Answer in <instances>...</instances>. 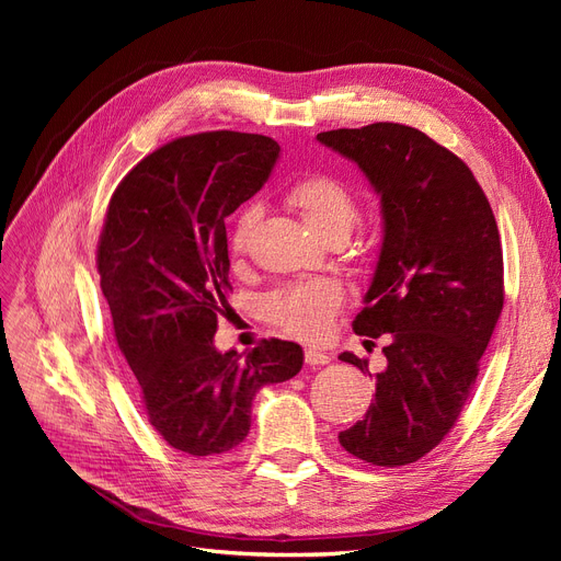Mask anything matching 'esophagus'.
Returning a JSON list of instances; mask_svg holds the SVG:
<instances>
[{"label":"esophagus","instance_id":"obj_1","mask_svg":"<svg viewBox=\"0 0 561 561\" xmlns=\"http://www.w3.org/2000/svg\"><path fill=\"white\" fill-rule=\"evenodd\" d=\"M304 360H307V365H311V367H320V365H328L332 358H330V353H322L318 348H307L304 351Z\"/></svg>","mask_w":561,"mask_h":561}]
</instances>
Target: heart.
Returning a JSON list of instances; mask_svg holds the SVG:
<instances>
[{
	"label": "heart",
	"mask_w": 561,
	"mask_h": 561,
	"mask_svg": "<svg viewBox=\"0 0 561 561\" xmlns=\"http://www.w3.org/2000/svg\"><path fill=\"white\" fill-rule=\"evenodd\" d=\"M287 206L295 208L304 222H307L322 239L351 233L355 219L360 215V203L346 182L328 173H311L295 180L285 192ZM262 210L257 203L245 206L231 217L229 225V254L231 260H241L250 236L257 227ZM344 301L342 285L330 278L287 283L278 290L268 293L262 301L264 316L283 332L297 339L328 336L334 316Z\"/></svg>",
	"instance_id": "heart-1"
}]
</instances>
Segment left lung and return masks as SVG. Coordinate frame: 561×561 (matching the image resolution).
Masks as SVG:
<instances>
[{
    "instance_id": "obj_1",
    "label": "left lung",
    "mask_w": 561,
    "mask_h": 561,
    "mask_svg": "<svg viewBox=\"0 0 561 561\" xmlns=\"http://www.w3.org/2000/svg\"><path fill=\"white\" fill-rule=\"evenodd\" d=\"M318 140L358 163L383 215L367 307L353 330L388 334L386 367L369 375L365 358L339 355L377 379L365 419L339 433V445L371 466H407L443 443L478 379L503 311L499 227L470 168L426 133L379 122Z\"/></svg>"
}]
</instances>
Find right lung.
I'll list each match as a JSON object with an SVG mask.
<instances>
[{
  "instance_id": "add662e5",
  "label": "right lung",
  "mask_w": 561,
  "mask_h": 561,
  "mask_svg": "<svg viewBox=\"0 0 561 561\" xmlns=\"http://www.w3.org/2000/svg\"><path fill=\"white\" fill-rule=\"evenodd\" d=\"M278 151L254 133L186 135L151 151L110 198L98 274L116 344L149 423L184 454L241 445L257 390L304 363L301 346L280 339L245 355L213 344L231 293L225 219L262 190Z\"/></svg>"
}]
</instances>
